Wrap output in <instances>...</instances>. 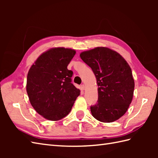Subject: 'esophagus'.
I'll use <instances>...</instances> for the list:
<instances>
[{
    "label": "esophagus",
    "mask_w": 158,
    "mask_h": 158,
    "mask_svg": "<svg viewBox=\"0 0 158 158\" xmlns=\"http://www.w3.org/2000/svg\"><path fill=\"white\" fill-rule=\"evenodd\" d=\"M81 90H84L85 89V85H83V84L81 85Z\"/></svg>",
    "instance_id": "1"
}]
</instances>
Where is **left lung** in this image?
Here are the masks:
<instances>
[{
    "mask_svg": "<svg viewBox=\"0 0 158 158\" xmlns=\"http://www.w3.org/2000/svg\"><path fill=\"white\" fill-rule=\"evenodd\" d=\"M80 57L92 69L98 85V100L90 106L93 117L101 122H115L132 100L135 81L129 64L117 52L102 47L83 52Z\"/></svg>",
    "mask_w": 158,
    "mask_h": 158,
    "instance_id": "8db88e82",
    "label": "left lung"
}]
</instances>
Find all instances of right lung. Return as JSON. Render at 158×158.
Listing matches in <instances>:
<instances>
[{
	"label": "right lung",
	"instance_id": "obj_1",
	"mask_svg": "<svg viewBox=\"0 0 158 158\" xmlns=\"http://www.w3.org/2000/svg\"><path fill=\"white\" fill-rule=\"evenodd\" d=\"M75 53L71 49L52 48L42 53L29 70L26 91L30 102L47 119L66 117L80 95L71 83L73 72L67 69Z\"/></svg>",
	"mask_w": 158,
	"mask_h": 158
}]
</instances>
